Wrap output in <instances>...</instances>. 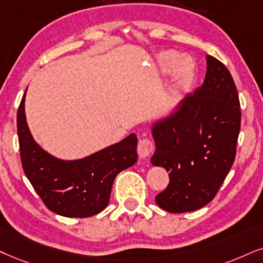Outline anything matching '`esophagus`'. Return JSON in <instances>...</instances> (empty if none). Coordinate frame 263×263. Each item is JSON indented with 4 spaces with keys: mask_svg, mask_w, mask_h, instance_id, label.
<instances>
[{
    "mask_svg": "<svg viewBox=\"0 0 263 263\" xmlns=\"http://www.w3.org/2000/svg\"><path fill=\"white\" fill-rule=\"evenodd\" d=\"M154 151H155V147L153 145V143L149 141L148 138H145V137L139 138L138 145H137V152H138V155L141 156L142 159L151 158V156L153 155V153H154Z\"/></svg>",
    "mask_w": 263,
    "mask_h": 263,
    "instance_id": "34e87169",
    "label": "esophagus"
}]
</instances>
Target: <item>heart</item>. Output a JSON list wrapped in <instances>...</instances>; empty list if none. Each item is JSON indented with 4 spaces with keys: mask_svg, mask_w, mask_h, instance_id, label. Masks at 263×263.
Here are the masks:
<instances>
[{
    "mask_svg": "<svg viewBox=\"0 0 263 263\" xmlns=\"http://www.w3.org/2000/svg\"><path fill=\"white\" fill-rule=\"evenodd\" d=\"M156 71L161 76L174 72L171 89L176 93L188 91L197 80V65L192 59H184V55L177 51H164L156 57Z\"/></svg>",
    "mask_w": 263,
    "mask_h": 263,
    "instance_id": "b5f03b06",
    "label": "heart"
}]
</instances>
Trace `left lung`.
<instances>
[{
    "mask_svg": "<svg viewBox=\"0 0 263 263\" xmlns=\"http://www.w3.org/2000/svg\"><path fill=\"white\" fill-rule=\"evenodd\" d=\"M204 84L152 125V164L168 171L170 183L155 201L172 214L194 211L217 194L234 162L240 103L228 69L206 55Z\"/></svg>",
    "mask_w": 263,
    "mask_h": 263,
    "instance_id": "8db88e82",
    "label": "left lung"
}]
</instances>
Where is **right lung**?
Returning <instances> with one entry per match:
<instances>
[{
    "instance_id": "1",
    "label": "right lung",
    "mask_w": 263,
    "mask_h": 263,
    "mask_svg": "<svg viewBox=\"0 0 263 263\" xmlns=\"http://www.w3.org/2000/svg\"><path fill=\"white\" fill-rule=\"evenodd\" d=\"M28 89V88H26ZM16 114L23 170L49 210L64 217H89L107 208L114 179L137 162V136L76 160H63L35 142L25 116V95Z\"/></svg>"
}]
</instances>
